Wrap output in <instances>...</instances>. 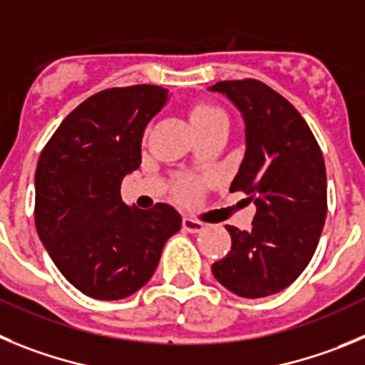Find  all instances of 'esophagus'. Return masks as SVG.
<instances>
[{"instance_id":"esophagus-1","label":"esophagus","mask_w":365,"mask_h":365,"mask_svg":"<svg viewBox=\"0 0 365 365\" xmlns=\"http://www.w3.org/2000/svg\"><path fill=\"white\" fill-rule=\"evenodd\" d=\"M182 225H183V231L187 232H200L203 229L202 222H198V220L195 218H189V216H185V218L182 220Z\"/></svg>"}]
</instances>
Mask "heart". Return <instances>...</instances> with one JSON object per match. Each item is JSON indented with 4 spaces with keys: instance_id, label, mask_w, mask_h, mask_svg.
<instances>
[{
    "instance_id": "heart-1",
    "label": "heart",
    "mask_w": 365,
    "mask_h": 365,
    "mask_svg": "<svg viewBox=\"0 0 365 365\" xmlns=\"http://www.w3.org/2000/svg\"><path fill=\"white\" fill-rule=\"evenodd\" d=\"M187 118H189V123L195 129V133H200V130H203L205 127H209L211 123H215V121L222 120L225 116H223L222 110L212 107V105L198 103L190 107L189 113H187ZM176 192H178V196L182 200H190L196 195V183L192 180H182Z\"/></svg>"
}]
</instances>
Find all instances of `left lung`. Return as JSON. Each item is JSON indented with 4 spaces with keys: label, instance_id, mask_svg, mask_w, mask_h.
<instances>
[{
    "label": "left lung",
    "instance_id": "1",
    "mask_svg": "<svg viewBox=\"0 0 365 365\" xmlns=\"http://www.w3.org/2000/svg\"><path fill=\"white\" fill-rule=\"evenodd\" d=\"M209 91L244 118L245 154L229 190H244L256 205L249 231L225 225L231 251L212 274L242 298L280 293L307 267L324 229V156L300 113L262 81H218Z\"/></svg>",
    "mask_w": 365,
    "mask_h": 365
}]
</instances>
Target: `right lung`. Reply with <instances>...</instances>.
I'll return each mask as SVG.
<instances>
[{
    "instance_id": "add662e5",
    "label": "right lung",
    "mask_w": 365,
    "mask_h": 365,
    "mask_svg": "<svg viewBox=\"0 0 365 365\" xmlns=\"http://www.w3.org/2000/svg\"><path fill=\"white\" fill-rule=\"evenodd\" d=\"M167 93L133 85L94 94L61 121L38 160L39 240L61 274L96 300H121L142 289L182 227L169 203L138 209L120 192L142 163L143 133L169 101Z\"/></svg>"
}]
</instances>
